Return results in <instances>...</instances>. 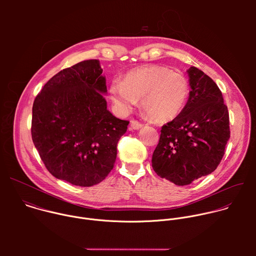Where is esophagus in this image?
Returning <instances> with one entry per match:
<instances>
[{"label":"esophagus","instance_id":"esophagus-1","mask_svg":"<svg viewBox=\"0 0 256 256\" xmlns=\"http://www.w3.org/2000/svg\"><path fill=\"white\" fill-rule=\"evenodd\" d=\"M130 126L132 130H138L142 126V124L140 122H138V120H132L130 122Z\"/></svg>","mask_w":256,"mask_h":256}]
</instances>
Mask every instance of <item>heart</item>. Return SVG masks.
<instances>
[{
	"instance_id": "heart-1",
	"label": "heart",
	"mask_w": 256,
	"mask_h": 256,
	"mask_svg": "<svg viewBox=\"0 0 256 256\" xmlns=\"http://www.w3.org/2000/svg\"><path fill=\"white\" fill-rule=\"evenodd\" d=\"M110 94L124 112H128L142 98V108L153 120L168 122L184 109L190 95V84L181 72L150 64L128 72L122 82H114Z\"/></svg>"
}]
</instances>
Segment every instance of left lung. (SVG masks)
<instances>
[{
    "mask_svg": "<svg viewBox=\"0 0 256 256\" xmlns=\"http://www.w3.org/2000/svg\"><path fill=\"white\" fill-rule=\"evenodd\" d=\"M190 92L178 116L162 126L152 167L176 186H188L214 171L230 138L229 112L221 90L204 72L190 66Z\"/></svg>",
    "mask_w": 256,
    "mask_h": 256,
    "instance_id": "left-lung-1",
    "label": "left lung"
}]
</instances>
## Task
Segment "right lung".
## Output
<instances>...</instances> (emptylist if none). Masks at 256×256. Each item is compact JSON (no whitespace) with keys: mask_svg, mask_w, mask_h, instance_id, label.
I'll return each mask as SVG.
<instances>
[{"mask_svg":"<svg viewBox=\"0 0 256 256\" xmlns=\"http://www.w3.org/2000/svg\"><path fill=\"white\" fill-rule=\"evenodd\" d=\"M97 60L64 68L44 86L32 107L31 136L52 175L88 188L114 166L128 120L107 110L105 78Z\"/></svg>","mask_w":256,"mask_h":256,"instance_id":"add662e5","label":"right lung"}]
</instances>
